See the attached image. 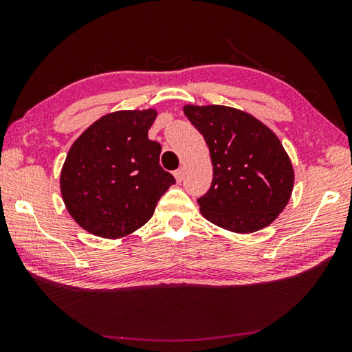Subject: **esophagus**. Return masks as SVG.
I'll list each match as a JSON object with an SVG mask.
<instances>
[{"mask_svg": "<svg viewBox=\"0 0 352 352\" xmlns=\"http://www.w3.org/2000/svg\"><path fill=\"white\" fill-rule=\"evenodd\" d=\"M174 177H175V180H177V183H180V182L183 180V177H184V169H183V168H180V169H177V170L174 172Z\"/></svg>", "mask_w": 352, "mask_h": 352, "instance_id": "1", "label": "esophagus"}]
</instances>
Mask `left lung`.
Wrapping results in <instances>:
<instances>
[{"label": "left lung", "mask_w": 352, "mask_h": 352, "mask_svg": "<svg viewBox=\"0 0 352 352\" xmlns=\"http://www.w3.org/2000/svg\"><path fill=\"white\" fill-rule=\"evenodd\" d=\"M183 113L211 153V188L197 200L201 216L239 234L269 226L287 206L295 182L275 132L233 107L186 104Z\"/></svg>", "instance_id": "obj_1"}]
</instances>
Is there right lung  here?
Instances as JSON below:
<instances>
[{
    "mask_svg": "<svg viewBox=\"0 0 352 352\" xmlns=\"http://www.w3.org/2000/svg\"><path fill=\"white\" fill-rule=\"evenodd\" d=\"M155 118V109L107 113L71 146L60 192L69 216L88 233L104 239L132 234L175 183L160 166L162 146L147 136Z\"/></svg>",
    "mask_w": 352,
    "mask_h": 352,
    "instance_id": "add662e5",
    "label": "right lung"
}]
</instances>
